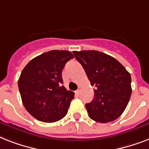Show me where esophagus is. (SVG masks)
<instances>
[{
	"label": "esophagus",
	"mask_w": 149,
	"mask_h": 149,
	"mask_svg": "<svg viewBox=\"0 0 149 149\" xmlns=\"http://www.w3.org/2000/svg\"><path fill=\"white\" fill-rule=\"evenodd\" d=\"M80 90H81V88H80V87L79 86V87H78V89H77V91H76V92H75L77 95H79V93H80Z\"/></svg>",
	"instance_id": "esophagus-1"
}]
</instances>
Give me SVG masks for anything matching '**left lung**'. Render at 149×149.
<instances>
[{
    "mask_svg": "<svg viewBox=\"0 0 149 149\" xmlns=\"http://www.w3.org/2000/svg\"><path fill=\"white\" fill-rule=\"evenodd\" d=\"M92 86L94 98L86 104L89 117L97 122L116 120L126 108L132 95V78L126 69L111 56L95 50L73 52Z\"/></svg>",
    "mask_w": 149,
    "mask_h": 149,
    "instance_id": "left-lung-1",
    "label": "left lung"
}]
</instances>
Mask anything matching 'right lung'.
Wrapping results in <instances>:
<instances>
[{
  "instance_id": "right-lung-1",
  "label": "right lung",
  "mask_w": 149,
  "mask_h": 149,
  "mask_svg": "<svg viewBox=\"0 0 149 149\" xmlns=\"http://www.w3.org/2000/svg\"><path fill=\"white\" fill-rule=\"evenodd\" d=\"M74 56L65 50H52L37 56L22 70L18 89L24 107L42 122L52 123L66 115L74 93L63 86L62 70Z\"/></svg>"
}]
</instances>
